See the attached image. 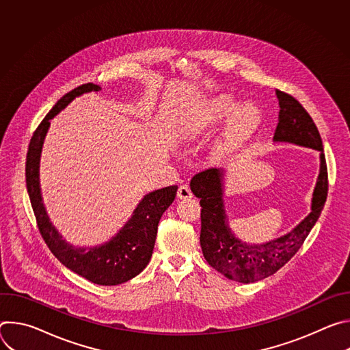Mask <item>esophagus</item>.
Returning a JSON list of instances; mask_svg holds the SVG:
<instances>
[{"mask_svg": "<svg viewBox=\"0 0 350 350\" xmlns=\"http://www.w3.org/2000/svg\"><path fill=\"white\" fill-rule=\"evenodd\" d=\"M177 196L180 199H189V198H192V192L187 185H180V188L177 191Z\"/></svg>", "mask_w": 350, "mask_h": 350, "instance_id": "34e87169", "label": "esophagus"}]
</instances>
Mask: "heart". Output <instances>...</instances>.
<instances>
[{
    "instance_id": "b5f03b06",
    "label": "heart",
    "mask_w": 350,
    "mask_h": 350,
    "mask_svg": "<svg viewBox=\"0 0 350 350\" xmlns=\"http://www.w3.org/2000/svg\"><path fill=\"white\" fill-rule=\"evenodd\" d=\"M260 118L262 113L256 105L243 104L239 107V101L231 94H219L204 105L198 116V129L202 131L213 130L230 119L223 135L221 149L231 151L255 133L260 124Z\"/></svg>"
}]
</instances>
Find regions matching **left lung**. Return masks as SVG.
<instances>
[{
  "instance_id": "obj_1",
  "label": "left lung",
  "mask_w": 350,
  "mask_h": 350,
  "mask_svg": "<svg viewBox=\"0 0 350 350\" xmlns=\"http://www.w3.org/2000/svg\"><path fill=\"white\" fill-rule=\"evenodd\" d=\"M280 105L274 142H286L320 152V173L313 191L312 212L292 231L263 243H249L235 237L224 209V170L208 169L192 177L189 187L201 198V247L206 262L228 280L251 284L278 271L299 251L324 208L328 174L320 133L299 101L280 90Z\"/></svg>"
}]
</instances>
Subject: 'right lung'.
I'll return each mask as SVG.
<instances>
[{
  "mask_svg": "<svg viewBox=\"0 0 350 350\" xmlns=\"http://www.w3.org/2000/svg\"><path fill=\"white\" fill-rule=\"evenodd\" d=\"M101 87L87 83L64 95L36 129L26 157V187L38 230L49 251L69 270L98 285H119L138 275L151 260L158 224L173 204L177 185H169L146 193L126 224L105 243L75 246L59 234L49 220L40 188V157L49 120L65 109L76 96L99 91Z\"/></svg>",
  "mask_w": 350,
  "mask_h": 350,
  "instance_id": "1",
  "label": "right lung"
}]
</instances>
